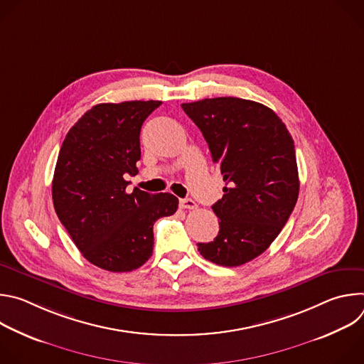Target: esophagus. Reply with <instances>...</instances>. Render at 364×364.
<instances>
[{"mask_svg": "<svg viewBox=\"0 0 364 364\" xmlns=\"http://www.w3.org/2000/svg\"><path fill=\"white\" fill-rule=\"evenodd\" d=\"M180 207H181V209L193 210V209H196L197 204H196V201L191 200V198H181V200H180Z\"/></svg>", "mask_w": 364, "mask_h": 364, "instance_id": "esophagus-1", "label": "esophagus"}]
</instances>
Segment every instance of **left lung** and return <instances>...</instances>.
<instances>
[{"label": "left lung", "instance_id": "obj_1", "mask_svg": "<svg viewBox=\"0 0 364 364\" xmlns=\"http://www.w3.org/2000/svg\"><path fill=\"white\" fill-rule=\"evenodd\" d=\"M181 108L228 184L212 205L219 235L197 249L216 265L240 267L269 247L295 207L299 180L292 136L272 109L253 100L213 97Z\"/></svg>", "mask_w": 364, "mask_h": 364}]
</instances>
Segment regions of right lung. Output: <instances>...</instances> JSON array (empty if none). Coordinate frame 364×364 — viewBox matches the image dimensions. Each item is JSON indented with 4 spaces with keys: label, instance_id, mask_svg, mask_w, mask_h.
<instances>
[{
    "label": "right lung",
    "instance_id": "1",
    "mask_svg": "<svg viewBox=\"0 0 364 364\" xmlns=\"http://www.w3.org/2000/svg\"><path fill=\"white\" fill-rule=\"evenodd\" d=\"M160 100L99 103L68 132L51 196L59 220L87 261L109 272H129L152 255L155 220L177 212L170 193H127L125 174L138 173L139 132Z\"/></svg>",
    "mask_w": 364,
    "mask_h": 364
}]
</instances>
